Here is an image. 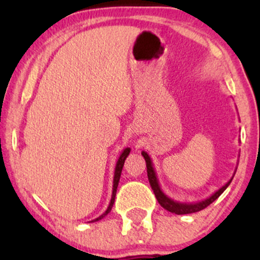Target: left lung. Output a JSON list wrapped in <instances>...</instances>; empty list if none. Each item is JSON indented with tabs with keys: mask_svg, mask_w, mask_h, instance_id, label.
Returning a JSON list of instances; mask_svg holds the SVG:
<instances>
[{
	"mask_svg": "<svg viewBox=\"0 0 260 260\" xmlns=\"http://www.w3.org/2000/svg\"><path fill=\"white\" fill-rule=\"evenodd\" d=\"M142 155L144 156L145 159V162H147V172H148V180H149V183H150L151 186V189L154 190V194L156 197L157 202H159V204L164 209H166V210L170 211V213H175L177 214V215H183V214H192V213H197V211H201L203 209H205L208 207V205H210L211 203L214 201H216L217 198H219L220 196L222 194L223 190L226 189V188L229 187V184L231 183L232 178H234V176H232V178L230 180L228 183L225 184V186H222L220 189H217L214 194H211L209 198L204 199V201H201V202H197V203H181V202H177V201H174L172 198H170L165 194V193L162 192V189H161L160 184H159V181H157V177H156V172H155V169L153 166V162H151V159L150 156L145 153V151H142ZM237 170V169H236Z\"/></svg>",
	"mask_w": 260,
	"mask_h": 260,
	"instance_id": "8db88e82",
	"label": "left lung"
}]
</instances>
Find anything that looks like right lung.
<instances>
[{"label":"right lung","mask_w":260,"mask_h":260,"mask_svg":"<svg viewBox=\"0 0 260 260\" xmlns=\"http://www.w3.org/2000/svg\"><path fill=\"white\" fill-rule=\"evenodd\" d=\"M129 153H131V148H126L123 151H122V154L120 155V157H118L117 164H116V168H115V176H113V186H112L111 201H110V204H109V207H107L105 213L101 214V215L99 217H96V219L91 220V222L99 221V220L103 219V217H105L107 214H109L110 211H111V209L113 207V203H115L116 192H117V186H118V182H120L121 172H122V169H123V165H124V160L127 159V156H128V155H129Z\"/></svg>","instance_id":"right-lung-1"}]
</instances>
